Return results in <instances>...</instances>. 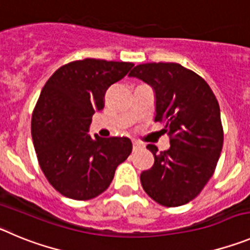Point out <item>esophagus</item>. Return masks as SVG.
<instances>
[{
    "label": "esophagus",
    "mask_w": 250,
    "mask_h": 250,
    "mask_svg": "<svg viewBox=\"0 0 250 250\" xmlns=\"http://www.w3.org/2000/svg\"><path fill=\"white\" fill-rule=\"evenodd\" d=\"M132 147H134V150H139V148L143 147V145L139 141H132Z\"/></svg>",
    "instance_id": "34e87169"
}]
</instances>
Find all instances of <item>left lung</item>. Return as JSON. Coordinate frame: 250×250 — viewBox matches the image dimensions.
Here are the masks:
<instances>
[{
    "label": "left lung",
    "mask_w": 250,
    "mask_h": 250,
    "mask_svg": "<svg viewBox=\"0 0 250 250\" xmlns=\"http://www.w3.org/2000/svg\"><path fill=\"white\" fill-rule=\"evenodd\" d=\"M156 94L155 121L165 126L171 147L159 152L141 173L143 188L155 202L178 207L194 200L213 176L223 147V126L216 95L202 77L178 63H146L130 72Z\"/></svg>",
    "instance_id": "8db88e82"
}]
</instances>
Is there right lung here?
<instances>
[{"mask_svg":"<svg viewBox=\"0 0 250 250\" xmlns=\"http://www.w3.org/2000/svg\"><path fill=\"white\" fill-rule=\"evenodd\" d=\"M134 64L85 58L62 65L43 86L32 114V139L48 182L77 201L95 198L129 157L127 137L88 135L91 116L104 109L105 93Z\"/></svg>","mask_w":250,"mask_h":250,"instance_id":"right-lung-1","label":"right lung"}]
</instances>
